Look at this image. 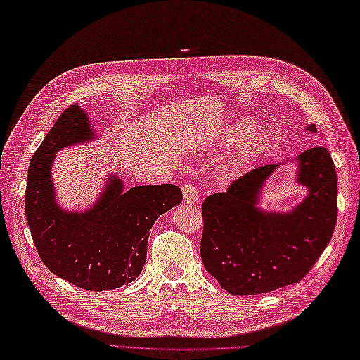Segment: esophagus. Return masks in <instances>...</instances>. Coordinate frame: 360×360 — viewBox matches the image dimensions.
Here are the masks:
<instances>
[{
  "label": "esophagus",
  "mask_w": 360,
  "mask_h": 360,
  "mask_svg": "<svg viewBox=\"0 0 360 360\" xmlns=\"http://www.w3.org/2000/svg\"><path fill=\"white\" fill-rule=\"evenodd\" d=\"M182 193H184V202L188 205H194L198 200H200V195H198V191L195 190L194 185L191 184H185L182 187Z\"/></svg>",
  "instance_id": "34e87169"
}]
</instances>
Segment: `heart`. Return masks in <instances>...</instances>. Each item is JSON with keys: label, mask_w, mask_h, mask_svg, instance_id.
Wrapping results in <instances>:
<instances>
[{"label": "heart", "mask_w": 360, "mask_h": 360, "mask_svg": "<svg viewBox=\"0 0 360 360\" xmlns=\"http://www.w3.org/2000/svg\"><path fill=\"white\" fill-rule=\"evenodd\" d=\"M252 126H254V123H252L249 118L237 120L236 123H233L222 131L219 142L224 145H233L240 141L243 136H246L252 130ZM264 145H265V139L261 135H258V133H252V135L242 143L240 148H238L237 153L234 154L231 163L229 166L230 172H236L240 167L246 166L248 163H250L252 160H255L258 154L264 150Z\"/></svg>", "instance_id": "1"}]
</instances>
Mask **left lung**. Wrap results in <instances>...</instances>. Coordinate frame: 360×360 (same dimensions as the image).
<instances>
[{"label": "left lung", "instance_id": "obj_1", "mask_svg": "<svg viewBox=\"0 0 360 360\" xmlns=\"http://www.w3.org/2000/svg\"><path fill=\"white\" fill-rule=\"evenodd\" d=\"M317 133L314 124L305 127ZM295 184L307 195L292 210L259 207L267 179L281 165L261 166L202 205L200 255L207 273L233 295H257L298 283L322 255L337 224V172L325 146L297 158Z\"/></svg>", "mask_w": 360, "mask_h": 360}]
</instances>
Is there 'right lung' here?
<instances>
[{
  "instance_id": "right-lung-1",
  "label": "right lung",
  "mask_w": 360,
  "mask_h": 360,
  "mask_svg": "<svg viewBox=\"0 0 360 360\" xmlns=\"http://www.w3.org/2000/svg\"><path fill=\"white\" fill-rule=\"evenodd\" d=\"M96 139L78 105L65 110L31 158L25 215L46 267L87 290H110L135 281L146 259L150 230L160 215L182 202L176 185H139L124 190L111 175L91 207L63 209L55 194L51 166L66 146Z\"/></svg>"
}]
</instances>
